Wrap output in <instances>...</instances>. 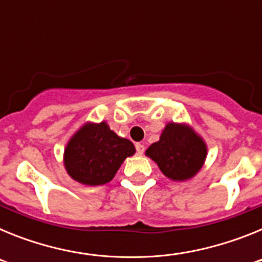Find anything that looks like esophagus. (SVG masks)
Returning <instances> with one entry per match:
<instances>
[{"instance_id":"34e87169","label":"esophagus","mask_w":262,"mask_h":262,"mask_svg":"<svg viewBox=\"0 0 262 262\" xmlns=\"http://www.w3.org/2000/svg\"><path fill=\"white\" fill-rule=\"evenodd\" d=\"M135 147H136V152H138V155H143V154H144V149H145L144 145L140 144V143H138V144H136Z\"/></svg>"}]
</instances>
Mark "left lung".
I'll return each mask as SVG.
<instances>
[{
	"label": "left lung",
	"instance_id": "8db88e82",
	"mask_svg": "<svg viewBox=\"0 0 262 262\" xmlns=\"http://www.w3.org/2000/svg\"><path fill=\"white\" fill-rule=\"evenodd\" d=\"M145 155L173 181H186L203 166L207 147L198 134L187 124L168 123L159 142L148 147Z\"/></svg>",
	"mask_w": 262,
	"mask_h": 262
}]
</instances>
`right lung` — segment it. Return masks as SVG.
Instances as JSON below:
<instances>
[{
    "label": "right lung",
    "instance_id": "right-lung-1",
    "mask_svg": "<svg viewBox=\"0 0 262 262\" xmlns=\"http://www.w3.org/2000/svg\"><path fill=\"white\" fill-rule=\"evenodd\" d=\"M134 154L133 143L111 131L106 122L85 123L69 139L64 165L75 181L97 186L110 182L122 163Z\"/></svg>",
    "mask_w": 262,
    "mask_h": 262
}]
</instances>
